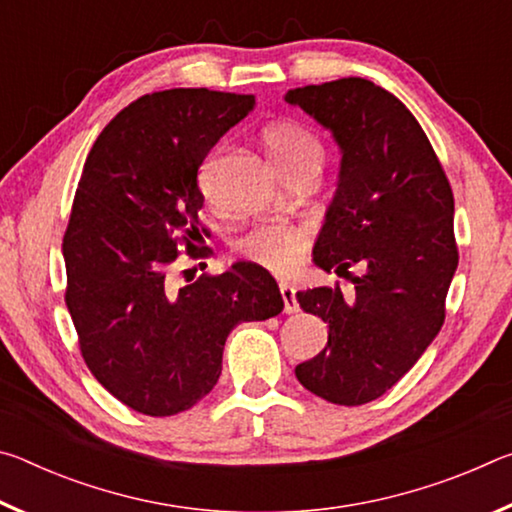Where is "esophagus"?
Instances as JSON below:
<instances>
[{"label":"esophagus","instance_id":"esophagus-1","mask_svg":"<svg viewBox=\"0 0 512 512\" xmlns=\"http://www.w3.org/2000/svg\"><path fill=\"white\" fill-rule=\"evenodd\" d=\"M280 293H282V300H284V311H287V314H293V311H298L296 289H293L289 282H280Z\"/></svg>","mask_w":512,"mask_h":512}]
</instances>
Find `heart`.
Here are the masks:
<instances>
[{
    "instance_id": "1",
    "label": "heart",
    "mask_w": 512,
    "mask_h": 512,
    "mask_svg": "<svg viewBox=\"0 0 512 512\" xmlns=\"http://www.w3.org/2000/svg\"><path fill=\"white\" fill-rule=\"evenodd\" d=\"M262 140L284 176L320 171L325 149L318 137L293 119H277L264 126ZM311 244V228L293 223H259L235 239V253L275 275L296 271Z\"/></svg>"
}]
</instances>
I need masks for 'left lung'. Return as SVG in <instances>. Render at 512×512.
Here are the masks:
<instances>
[{
    "label": "left lung",
    "instance_id": "obj_1",
    "mask_svg": "<svg viewBox=\"0 0 512 512\" xmlns=\"http://www.w3.org/2000/svg\"><path fill=\"white\" fill-rule=\"evenodd\" d=\"M341 146L339 187L314 246L323 271L351 275L354 293L298 291L300 307L329 327L327 345L296 366L323 400L359 406L393 388L445 323L458 266L454 194L418 119L368 79L348 76L287 92Z\"/></svg>",
    "mask_w": 512,
    "mask_h": 512
}]
</instances>
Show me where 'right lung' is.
<instances>
[{
    "label": "right lung",
    "mask_w": 512,
    "mask_h": 512,
    "mask_svg": "<svg viewBox=\"0 0 512 512\" xmlns=\"http://www.w3.org/2000/svg\"><path fill=\"white\" fill-rule=\"evenodd\" d=\"M253 106V94L207 88L144 94L85 160L63 237L65 302L90 372L137 413L192 409L219 381L232 327L284 307L273 275L250 262L183 287L169 277L180 246L207 255L198 167Z\"/></svg>",
    "instance_id": "add662e5"
}]
</instances>
